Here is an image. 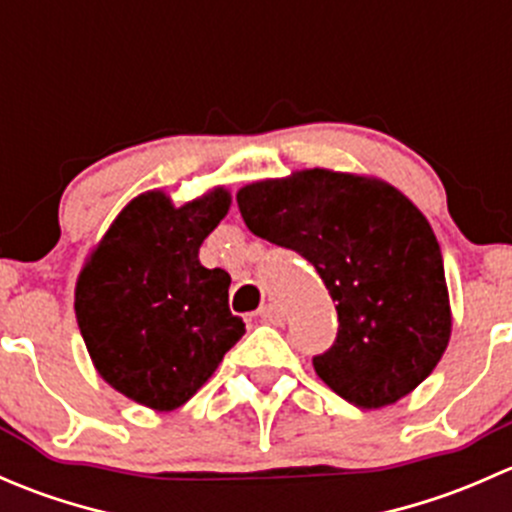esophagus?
<instances>
[{
  "label": "esophagus",
  "mask_w": 512,
  "mask_h": 512,
  "mask_svg": "<svg viewBox=\"0 0 512 512\" xmlns=\"http://www.w3.org/2000/svg\"><path fill=\"white\" fill-rule=\"evenodd\" d=\"M260 319L267 324H282L285 322V312H282V307H277V304H265V307L260 309Z\"/></svg>",
  "instance_id": "34e87169"
}]
</instances>
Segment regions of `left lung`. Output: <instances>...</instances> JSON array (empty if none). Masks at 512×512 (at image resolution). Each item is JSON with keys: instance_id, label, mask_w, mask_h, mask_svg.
Listing matches in <instances>:
<instances>
[{"instance_id": "obj_1", "label": "left lung", "mask_w": 512, "mask_h": 512, "mask_svg": "<svg viewBox=\"0 0 512 512\" xmlns=\"http://www.w3.org/2000/svg\"><path fill=\"white\" fill-rule=\"evenodd\" d=\"M237 208L257 237L312 262L332 294L337 342L312 364L334 394L384 409L436 369L453 324L441 247L399 188L304 168L242 185Z\"/></svg>"}]
</instances>
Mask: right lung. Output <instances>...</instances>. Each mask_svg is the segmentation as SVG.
Instances as JSON below:
<instances>
[{
	"instance_id": "obj_1",
	"label": "right lung",
	"mask_w": 512,
	"mask_h": 512,
	"mask_svg": "<svg viewBox=\"0 0 512 512\" xmlns=\"http://www.w3.org/2000/svg\"><path fill=\"white\" fill-rule=\"evenodd\" d=\"M230 203L225 185L183 205L146 190L81 267L74 309L91 361L108 386L146 409L193 399L245 334L227 307L230 275L198 257Z\"/></svg>"
}]
</instances>
